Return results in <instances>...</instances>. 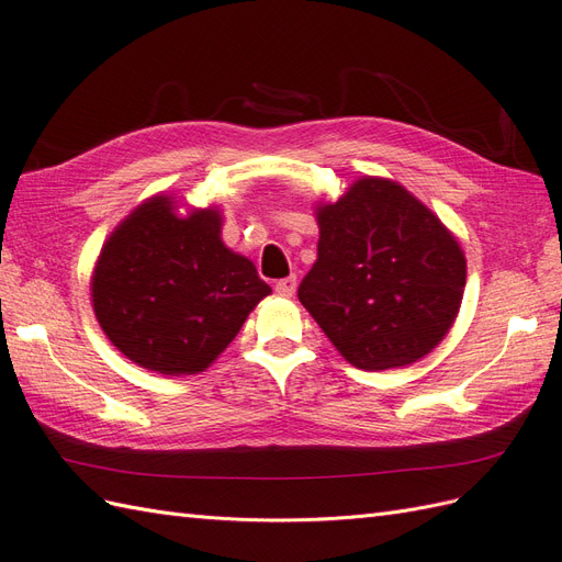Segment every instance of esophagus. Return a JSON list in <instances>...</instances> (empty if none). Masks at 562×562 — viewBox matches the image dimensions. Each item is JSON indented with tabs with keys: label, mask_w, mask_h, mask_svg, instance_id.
Instances as JSON below:
<instances>
[{
	"label": "esophagus",
	"mask_w": 562,
	"mask_h": 562,
	"mask_svg": "<svg viewBox=\"0 0 562 562\" xmlns=\"http://www.w3.org/2000/svg\"><path fill=\"white\" fill-rule=\"evenodd\" d=\"M295 285H297V277H295V274L285 277V279L277 281V293H279V295H283V297H293V293H295Z\"/></svg>",
	"instance_id": "esophagus-1"
}]
</instances>
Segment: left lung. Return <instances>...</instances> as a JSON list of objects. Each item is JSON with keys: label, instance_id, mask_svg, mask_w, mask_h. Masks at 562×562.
<instances>
[{"label": "left lung", "instance_id": "obj_1", "mask_svg": "<svg viewBox=\"0 0 562 562\" xmlns=\"http://www.w3.org/2000/svg\"><path fill=\"white\" fill-rule=\"evenodd\" d=\"M318 260L297 297L361 370L411 366L446 337L467 283L464 252L401 184L356 180L321 206Z\"/></svg>", "mask_w": 562, "mask_h": 562}]
</instances>
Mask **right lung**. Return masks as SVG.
<instances>
[{"instance_id":"1","label":"right lung","mask_w":562,"mask_h":562,"mask_svg":"<svg viewBox=\"0 0 562 562\" xmlns=\"http://www.w3.org/2000/svg\"><path fill=\"white\" fill-rule=\"evenodd\" d=\"M220 225L213 209L180 217L155 196L112 232L93 271V310L133 363L161 375L206 370L271 293Z\"/></svg>"}]
</instances>
